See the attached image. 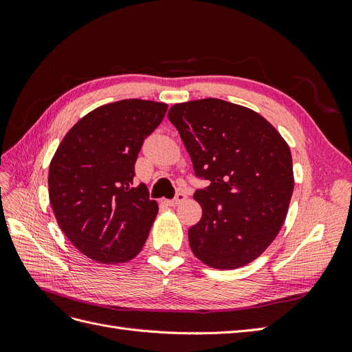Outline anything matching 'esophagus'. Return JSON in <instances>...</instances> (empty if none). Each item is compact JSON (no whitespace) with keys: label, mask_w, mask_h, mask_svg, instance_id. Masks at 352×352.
I'll return each instance as SVG.
<instances>
[{"label":"esophagus","mask_w":352,"mask_h":352,"mask_svg":"<svg viewBox=\"0 0 352 352\" xmlns=\"http://www.w3.org/2000/svg\"><path fill=\"white\" fill-rule=\"evenodd\" d=\"M185 199H186V194L184 192V190H179V192L176 194V197H175L173 199H168V201H167V204L175 207V206H179L180 202H184Z\"/></svg>","instance_id":"1"}]
</instances>
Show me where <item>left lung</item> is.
I'll return each instance as SVG.
<instances>
[{"label": "left lung", "mask_w": 352, "mask_h": 352, "mask_svg": "<svg viewBox=\"0 0 352 352\" xmlns=\"http://www.w3.org/2000/svg\"><path fill=\"white\" fill-rule=\"evenodd\" d=\"M195 176L208 180L194 198L201 220L188 230L190 250L210 267L251 263L278 235L294 192L292 155L263 116L217 98L168 110Z\"/></svg>", "instance_id": "obj_1"}]
</instances>
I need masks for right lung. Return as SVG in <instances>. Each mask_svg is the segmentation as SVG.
<instances>
[{
	"instance_id": "add662e5",
	"label": "right lung",
	"mask_w": 352,
	"mask_h": 352,
	"mask_svg": "<svg viewBox=\"0 0 352 352\" xmlns=\"http://www.w3.org/2000/svg\"><path fill=\"white\" fill-rule=\"evenodd\" d=\"M167 104L122 100L88 113L63 138L48 172L50 202L67 239L102 264L124 263L142 250L158 206L135 163Z\"/></svg>"
}]
</instances>
